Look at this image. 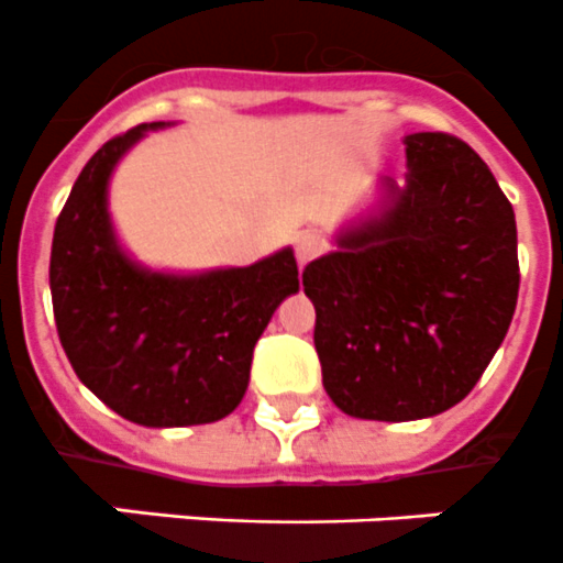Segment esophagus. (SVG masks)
<instances>
[{"label":"esophagus","instance_id":"1","mask_svg":"<svg viewBox=\"0 0 563 563\" xmlns=\"http://www.w3.org/2000/svg\"><path fill=\"white\" fill-rule=\"evenodd\" d=\"M323 251V240L318 234H301L296 240V260L298 265H309Z\"/></svg>","mask_w":563,"mask_h":563}]
</instances>
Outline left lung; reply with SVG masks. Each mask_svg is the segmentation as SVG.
I'll list each match as a JSON object with an SVG mask.
<instances>
[{"instance_id": "1", "label": "left lung", "mask_w": 563, "mask_h": 563, "mask_svg": "<svg viewBox=\"0 0 563 563\" xmlns=\"http://www.w3.org/2000/svg\"><path fill=\"white\" fill-rule=\"evenodd\" d=\"M407 173L303 267L329 399L354 419H430L466 399L519 296L517 220L450 133H407Z\"/></svg>"}]
</instances>
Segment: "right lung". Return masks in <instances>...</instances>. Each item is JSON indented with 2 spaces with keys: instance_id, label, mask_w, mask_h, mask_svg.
I'll return each mask as SVG.
<instances>
[{
  "instance_id": "add662e5",
  "label": "right lung",
  "mask_w": 563,
  "mask_h": 563,
  "mask_svg": "<svg viewBox=\"0 0 563 563\" xmlns=\"http://www.w3.org/2000/svg\"><path fill=\"white\" fill-rule=\"evenodd\" d=\"M111 139L77 175L55 223L49 256L55 327L91 394L142 427H192L225 419L251 379L254 345L287 296L298 292L292 247L247 267L153 271L122 247L108 184L151 131Z\"/></svg>"
}]
</instances>
